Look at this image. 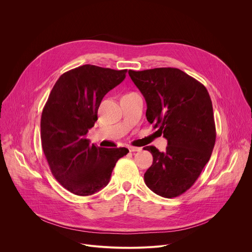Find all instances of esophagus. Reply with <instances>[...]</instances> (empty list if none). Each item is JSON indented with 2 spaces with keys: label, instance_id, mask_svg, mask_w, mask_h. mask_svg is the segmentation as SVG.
<instances>
[{
  "label": "esophagus",
  "instance_id": "obj_1",
  "mask_svg": "<svg viewBox=\"0 0 252 252\" xmlns=\"http://www.w3.org/2000/svg\"><path fill=\"white\" fill-rule=\"evenodd\" d=\"M128 149L130 152H135V151H140L141 147H135V146H128Z\"/></svg>",
  "mask_w": 252,
  "mask_h": 252
}]
</instances>
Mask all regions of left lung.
<instances>
[{
	"label": "left lung",
	"instance_id": "obj_1",
	"mask_svg": "<svg viewBox=\"0 0 252 252\" xmlns=\"http://www.w3.org/2000/svg\"><path fill=\"white\" fill-rule=\"evenodd\" d=\"M143 95L146 119L168 141L166 151L145 146L153 156L144 173L146 186L164 198H175L190 189L210 160L216 126L206 87L177 68L128 71Z\"/></svg>",
	"mask_w": 252,
	"mask_h": 252
}]
</instances>
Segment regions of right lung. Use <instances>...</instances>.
<instances>
[{"instance_id": "right-lung-1", "label": "right lung", "mask_w": 252, "mask_h": 252, "mask_svg": "<svg viewBox=\"0 0 252 252\" xmlns=\"http://www.w3.org/2000/svg\"><path fill=\"white\" fill-rule=\"evenodd\" d=\"M126 69L86 64L56 81L40 120L41 145L55 179L69 192L90 196L108 185L126 147L105 148L86 138L105 95L126 78Z\"/></svg>"}]
</instances>
